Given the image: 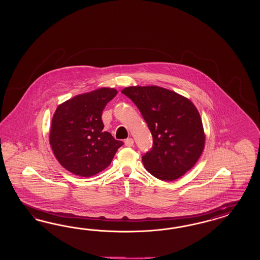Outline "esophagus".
Segmentation results:
<instances>
[{
    "label": "esophagus",
    "instance_id": "esophagus-1",
    "mask_svg": "<svg viewBox=\"0 0 260 260\" xmlns=\"http://www.w3.org/2000/svg\"><path fill=\"white\" fill-rule=\"evenodd\" d=\"M134 141L133 138H127L125 140V145L126 147H133L134 146Z\"/></svg>",
    "mask_w": 260,
    "mask_h": 260
}]
</instances>
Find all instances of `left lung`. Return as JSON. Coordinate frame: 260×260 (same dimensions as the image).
I'll list each match as a JSON object with an SVG mask.
<instances>
[{
	"instance_id": "1",
	"label": "left lung",
	"mask_w": 260,
	"mask_h": 260,
	"mask_svg": "<svg viewBox=\"0 0 260 260\" xmlns=\"http://www.w3.org/2000/svg\"><path fill=\"white\" fill-rule=\"evenodd\" d=\"M150 128L153 146L142 156L149 173L163 181L180 178L197 164L205 147L202 120L189 99L157 86L125 87Z\"/></svg>"
}]
</instances>
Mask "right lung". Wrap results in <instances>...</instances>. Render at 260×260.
<instances>
[{
    "instance_id": "right-lung-1",
    "label": "right lung",
    "mask_w": 260,
    "mask_h": 260,
    "mask_svg": "<svg viewBox=\"0 0 260 260\" xmlns=\"http://www.w3.org/2000/svg\"><path fill=\"white\" fill-rule=\"evenodd\" d=\"M117 94L112 87H101L76 95L56 109L51 121L49 144L58 162L71 173L90 177L109 167L124 144L103 132L102 111Z\"/></svg>"
}]
</instances>
